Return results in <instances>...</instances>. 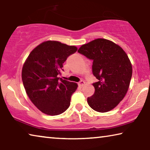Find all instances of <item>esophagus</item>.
Segmentation results:
<instances>
[{"instance_id":"1","label":"esophagus","mask_w":150,"mask_h":150,"mask_svg":"<svg viewBox=\"0 0 150 150\" xmlns=\"http://www.w3.org/2000/svg\"><path fill=\"white\" fill-rule=\"evenodd\" d=\"M78 84H79V85L81 86V87H82V86L84 85V84H85V81L83 80H81L78 83Z\"/></svg>"}]
</instances>
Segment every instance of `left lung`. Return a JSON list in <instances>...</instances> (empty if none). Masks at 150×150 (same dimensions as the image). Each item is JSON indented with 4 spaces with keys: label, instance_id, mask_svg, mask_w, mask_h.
I'll use <instances>...</instances> for the list:
<instances>
[{
    "label": "left lung",
    "instance_id": "8db88e82",
    "mask_svg": "<svg viewBox=\"0 0 150 150\" xmlns=\"http://www.w3.org/2000/svg\"><path fill=\"white\" fill-rule=\"evenodd\" d=\"M79 54L93 60V74L98 80L93 83L95 93L87 98L91 108L99 112L117 106L128 90L132 67L125 52L110 40L98 38L84 44Z\"/></svg>",
    "mask_w": 150,
    "mask_h": 150
}]
</instances>
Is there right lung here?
<instances>
[{
	"mask_svg": "<svg viewBox=\"0 0 150 150\" xmlns=\"http://www.w3.org/2000/svg\"><path fill=\"white\" fill-rule=\"evenodd\" d=\"M77 48L47 41L34 48L22 67V82L32 103L48 115H58L69 108L77 84L60 77L63 63Z\"/></svg>",
	"mask_w": 150,
	"mask_h": 150,
	"instance_id": "obj_1",
	"label": "right lung"
}]
</instances>
